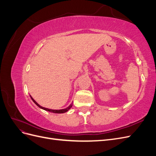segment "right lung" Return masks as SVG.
<instances>
[{
  "mask_svg": "<svg viewBox=\"0 0 156 156\" xmlns=\"http://www.w3.org/2000/svg\"><path fill=\"white\" fill-rule=\"evenodd\" d=\"M30 98H31V99H32V100L33 101V102H34L35 104L37 106V107H39L40 108H42V109H44V110H45V111H49V112H53V113H58V114H60V113H64V112H66L67 111H69V109H70L71 108H72V105H73V103H72V104L71 105H69L68 107H66V108H64V109H60V110H54V109H50V108H45V107H41V106H40L38 103H37L34 99H33L32 98V96H30Z\"/></svg>",
  "mask_w": 156,
  "mask_h": 156,
  "instance_id": "obj_1",
  "label": "right lung"
}]
</instances>
